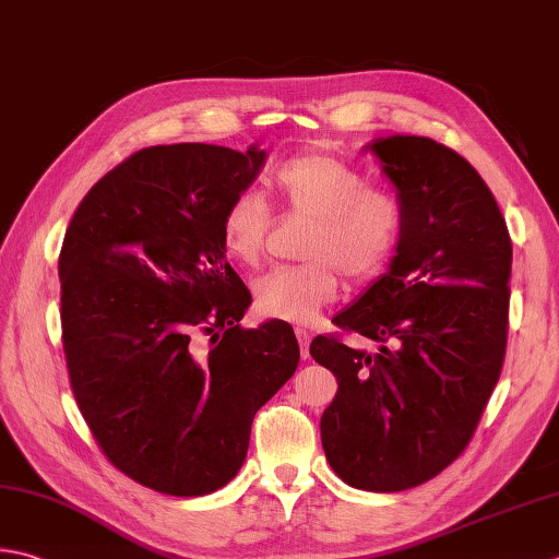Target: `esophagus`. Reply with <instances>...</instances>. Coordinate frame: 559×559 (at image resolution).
<instances>
[{"label":"esophagus","instance_id":"obj_1","mask_svg":"<svg viewBox=\"0 0 559 559\" xmlns=\"http://www.w3.org/2000/svg\"><path fill=\"white\" fill-rule=\"evenodd\" d=\"M295 336H298V344H300V354L302 358L310 356V342H312V334L308 330H295Z\"/></svg>","mask_w":559,"mask_h":559}]
</instances>
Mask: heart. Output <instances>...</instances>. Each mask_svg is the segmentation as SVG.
I'll use <instances>...</instances> for the list:
<instances>
[{
	"label": "heart",
	"instance_id": "obj_1",
	"mask_svg": "<svg viewBox=\"0 0 559 559\" xmlns=\"http://www.w3.org/2000/svg\"><path fill=\"white\" fill-rule=\"evenodd\" d=\"M273 189L290 211L312 217L300 266H276L254 281V308L271 320L310 324L330 302L338 269L346 278H373L395 254L404 207L395 193L368 186L366 174L332 155L310 152L281 164ZM269 207L257 191H239L225 205L221 239L229 259L257 266Z\"/></svg>",
	"mask_w": 559,
	"mask_h": 559
}]
</instances>
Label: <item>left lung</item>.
I'll return each instance as SVG.
<instances>
[{
  "label": "left lung",
  "mask_w": 559,
  "mask_h": 559,
  "mask_svg": "<svg viewBox=\"0 0 559 559\" xmlns=\"http://www.w3.org/2000/svg\"><path fill=\"white\" fill-rule=\"evenodd\" d=\"M397 189L404 227L388 273L334 324L378 344L317 336L310 354L338 390L322 448L346 485L402 491L473 439L507 352L511 237L489 186L451 147L390 135L366 147Z\"/></svg>",
  "instance_id": "obj_1"
}]
</instances>
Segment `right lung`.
I'll return each instance as SVG.
<instances>
[{
	"instance_id": "add662e5",
	"label": "right lung",
	"mask_w": 559,
	"mask_h": 559,
	"mask_svg": "<svg viewBox=\"0 0 559 559\" xmlns=\"http://www.w3.org/2000/svg\"><path fill=\"white\" fill-rule=\"evenodd\" d=\"M264 159L257 145L145 147L84 195L64 235L60 320L74 400L108 461L162 495L225 487L254 414L298 368L288 322L239 326L251 293L221 239L225 205Z\"/></svg>"
}]
</instances>
